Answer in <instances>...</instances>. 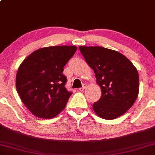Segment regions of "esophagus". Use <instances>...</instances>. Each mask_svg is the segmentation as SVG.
<instances>
[{
    "mask_svg": "<svg viewBox=\"0 0 155 155\" xmlns=\"http://www.w3.org/2000/svg\"><path fill=\"white\" fill-rule=\"evenodd\" d=\"M86 87H87V84H83V86L81 87V88H79V90L80 91H84V89L85 88H86Z\"/></svg>",
    "mask_w": 155,
    "mask_h": 155,
    "instance_id": "1",
    "label": "esophagus"
}]
</instances>
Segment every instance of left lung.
<instances>
[{
    "label": "left lung",
    "mask_w": 155,
    "mask_h": 155,
    "mask_svg": "<svg viewBox=\"0 0 155 155\" xmlns=\"http://www.w3.org/2000/svg\"><path fill=\"white\" fill-rule=\"evenodd\" d=\"M85 61L93 69L101 96L93 104L97 115L105 120L122 115L134 105L139 91L137 69L118 51L102 47L80 46Z\"/></svg>",
    "instance_id": "obj_1"
}]
</instances>
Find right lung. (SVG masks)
<instances>
[{
	"label": "right lung",
	"instance_id": "1",
	"mask_svg": "<svg viewBox=\"0 0 155 155\" xmlns=\"http://www.w3.org/2000/svg\"><path fill=\"white\" fill-rule=\"evenodd\" d=\"M76 50V46L43 48L33 51L20 65L17 90L33 115L50 119L64 109L72 92L65 87L67 78L63 71Z\"/></svg>",
	"mask_w": 155,
	"mask_h": 155
}]
</instances>
